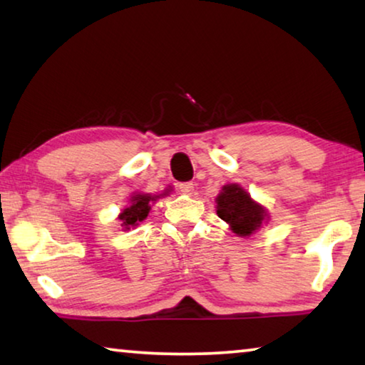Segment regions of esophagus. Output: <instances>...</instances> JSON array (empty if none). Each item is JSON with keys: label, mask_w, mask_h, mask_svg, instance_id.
Segmentation results:
<instances>
[{"label": "esophagus", "mask_w": 365, "mask_h": 365, "mask_svg": "<svg viewBox=\"0 0 365 365\" xmlns=\"http://www.w3.org/2000/svg\"><path fill=\"white\" fill-rule=\"evenodd\" d=\"M193 188H195L193 183H190V182L178 185V191H180V193H183V195H191V193H193Z\"/></svg>", "instance_id": "1"}]
</instances>
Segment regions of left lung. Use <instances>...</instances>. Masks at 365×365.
<instances>
[{
  "mask_svg": "<svg viewBox=\"0 0 365 365\" xmlns=\"http://www.w3.org/2000/svg\"><path fill=\"white\" fill-rule=\"evenodd\" d=\"M217 202V215L225 220L233 233L238 237H250L257 228H261L262 222L267 220V211L251 200L248 191H245L237 183H228L222 187Z\"/></svg>",
  "mask_w": 365,
  "mask_h": 365,
  "instance_id": "1",
  "label": "left lung"
}]
</instances>
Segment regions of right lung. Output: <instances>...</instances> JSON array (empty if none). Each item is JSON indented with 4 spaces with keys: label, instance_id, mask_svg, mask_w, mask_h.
Masks as SVG:
<instances>
[{
    "label": "right lung",
    "instance_id": "1",
    "mask_svg": "<svg viewBox=\"0 0 365 365\" xmlns=\"http://www.w3.org/2000/svg\"><path fill=\"white\" fill-rule=\"evenodd\" d=\"M159 196H151V195H133L130 200V206L123 209V211L119 214V220L122 222V227L128 230L130 227H137L140 222H143L148 214H150L151 205L150 202L156 201Z\"/></svg>",
    "mask_w": 365,
    "mask_h": 365
}]
</instances>
